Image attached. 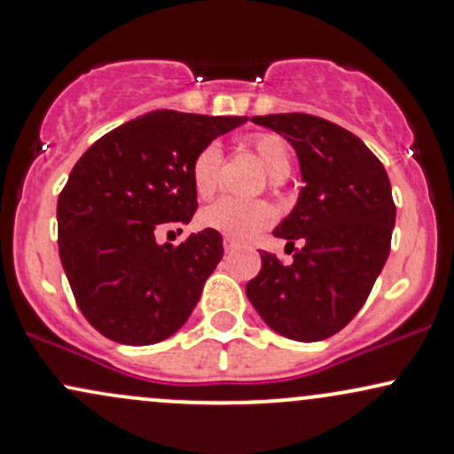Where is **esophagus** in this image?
Masks as SVG:
<instances>
[{"label": "esophagus", "instance_id": "obj_1", "mask_svg": "<svg viewBox=\"0 0 454 454\" xmlns=\"http://www.w3.org/2000/svg\"><path fill=\"white\" fill-rule=\"evenodd\" d=\"M223 247H225V251L229 253V251H233V248L238 247V242L233 240V238H229V236H225L223 238Z\"/></svg>", "mask_w": 454, "mask_h": 454}]
</instances>
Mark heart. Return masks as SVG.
I'll list each match as a JSON object with an SVG mask.
<instances>
[{"instance_id":"1","label":"heart","mask_w":454,"mask_h":454,"mask_svg":"<svg viewBox=\"0 0 454 454\" xmlns=\"http://www.w3.org/2000/svg\"><path fill=\"white\" fill-rule=\"evenodd\" d=\"M245 145L262 160L270 173V186L279 188L290 175L294 153L284 136L275 131H255L247 136ZM218 173H221V151L216 145H206L197 151L190 162V182H192L197 197L209 199L216 192ZM203 227L225 233L236 240H247L257 231L266 229L272 221V209L266 201H240V199L223 197L216 203L207 206L199 216Z\"/></svg>"}]
</instances>
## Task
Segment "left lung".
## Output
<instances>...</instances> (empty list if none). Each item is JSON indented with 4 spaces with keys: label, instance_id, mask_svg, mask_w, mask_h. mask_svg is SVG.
I'll use <instances>...</instances> for the list:
<instances>
[{
    "label": "left lung",
    "instance_id": "1",
    "mask_svg": "<svg viewBox=\"0 0 454 454\" xmlns=\"http://www.w3.org/2000/svg\"><path fill=\"white\" fill-rule=\"evenodd\" d=\"M251 121L296 149L305 186L272 231L292 247V262L262 251L247 296L277 333L318 342L355 318L383 270L396 221L392 186L377 155L331 121L303 112ZM296 239L304 242L301 249Z\"/></svg>",
    "mask_w": 454,
    "mask_h": 454
}]
</instances>
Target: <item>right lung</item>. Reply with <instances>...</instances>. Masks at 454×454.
<instances>
[{
	"instance_id": "1",
	"label": "right lung",
	"mask_w": 454,
	"mask_h": 454,
	"mask_svg": "<svg viewBox=\"0 0 454 454\" xmlns=\"http://www.w3.org/2000/svg\"><path fill=\"white\" fill-rule=\"evenodd\" d=\"M247 116L155 110L101 136L58 197V248L75 303L106 338L155 344L188 320L223 257L214 229L158 245L164 223H190V162Z\"/></svg>"
}]
</instances>
